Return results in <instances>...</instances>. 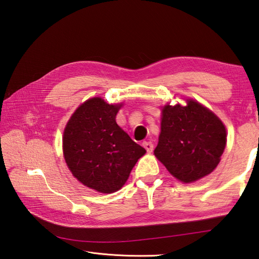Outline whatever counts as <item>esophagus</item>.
<instances>
[{"label":"esophagus","mask_w":259,"mask_h":259,"mask_svg":"<svg viewBox=\"0 0 259 259\" xmlns=\"http://www.w3.org/2000/svg\"><path fill=\"white\" fill-rule=\"evenodd\" d=\"M143 146L145 147V149L147 150V153H151L154 149V145L150 143V141H144L143 143Z\"/></svg>","instance_id":"34e87169"}]
</instances>
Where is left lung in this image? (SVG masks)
Listing matches in <instances>:
<instances>
[{
    "label": "left lung",
    "mask_w": 259,
    "mask_h": 259,
    "mask_svg": "<svg viewBox=\"0 0 259 259\" xmlns=\"http://www.w3.org/2000/svg\"><path fill=\"white\" fill-rule=\"evenodd\" d=\"M219 118L193 100L187 105H166L155 156L184 183L202 179L218 166L227 141Z\"/></svg>",
    "instance_id": "1"
}]
</instances>
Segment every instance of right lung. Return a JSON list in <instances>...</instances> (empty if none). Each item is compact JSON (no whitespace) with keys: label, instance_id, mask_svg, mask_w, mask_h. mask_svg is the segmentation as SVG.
Returning a JSON list of instances; mask_svg holds the SVG:
<instances>
[{"label":"right lung","instance_id":"right-lung-1","mask_svg":"<svg viewBox=\"0 0 259 259\" xmlns=\"http://www.w3.org/2000/svg\"><path fill=\"white\" fill-rule=\"evenodd\" d=\"M120 106L90 99L75 111L64 131L68 168L80 183L101 193L120 190L146 153L116 124Z\"/></svg>","mask_w":259,"mask_h":259}]
</instances>
